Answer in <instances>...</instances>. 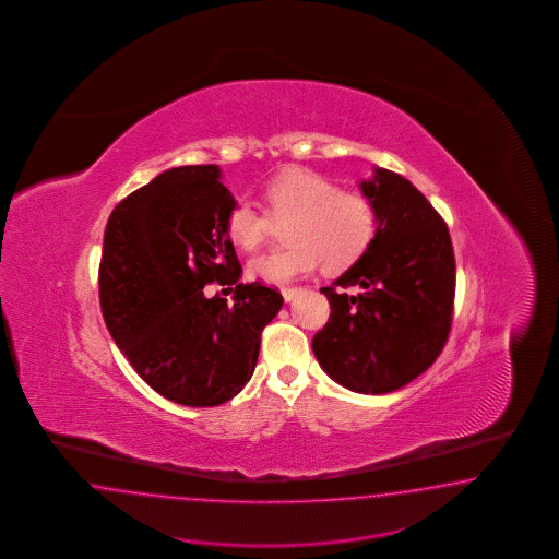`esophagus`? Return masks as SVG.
Returning <instances> with one entry per match:
<instances>
[{
  "label": "esophagus",
  "mask_w": 559,
  "mask_h": 559,
  "mask_svg": "<svg viewBox=\"0 0 559 559\" xmlns=\"http://www.w3.org/2000/svg\"><path fill=\"white\" fill-rule=\"evenodd\" d=\"M299 290H301V288H299V287L283 288V297H285V301H290V299H293V297H295V295H297V293H299Z\"/></svg>",
  "instance_id": "34e87169"
}]
</instances>
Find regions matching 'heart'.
<instances>
[{"label":"heart","mask_w":559,"mask_h":559,"mask_svg":"<svg viewBox=\"0 0 559 559\" xmlns=\"http://www.w3.org/2000/svg\"><path fill=\"white\" fill-rule=\"evenodd\" d=\"M264 206L239 199L229 209L227 236L243 250L258 248L274 221H288V246L274 248L250 260V274L269 285H287L316 271H342L369 248L377 229L371 199L338 185L313 169H288L264 188Z\"/></svg>","instance_id":"b5f03b06"}]
</instances>
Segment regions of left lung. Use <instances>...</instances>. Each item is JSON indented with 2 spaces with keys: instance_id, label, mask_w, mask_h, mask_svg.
Returning <instances> with one entry per match:
<instances>
[{
  "instance_id": "obj_1",
  "label": "left lung",
  "mask_w": 559,
  "mask_h": 559,
  "mask_svg": "<svg viewBox=\"0 0 559 559\" xmlns=\"http://www.w3.org/2000/svg\"><path fill=\"white\" fill-rule=\"evenodd\" d=\"M377 209L369 248L332 287L330 320L313 355L336 383L356 393H390L439 358L453 322L455 254L449 227L404 176L374 168L360 185ZM358 286L348 296L342 287Z\"/></svg>"
}]
</instances>
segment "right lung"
I'll return each mask as SVG.
<instances>
[{
    "label": "right lung",
    "mask_w": 559,
    "mask_h": 559,
    "mask_svg": "<svg viewBox=\"0 0 559 559\" xmlns=\"http://www.w3.org/2000/svg\"><path fill=\"white\" fill-rule=\"evenodd\" d=\"M217 166H182L122 199L104 231L102 316L139 377L169 402L219 406L250 381L283 295L237 283L225 219L236 204ZM237 285L235 305L202 288Z\"/></svg>",
    "instance_id": "add662e5"
}]
</instances>
